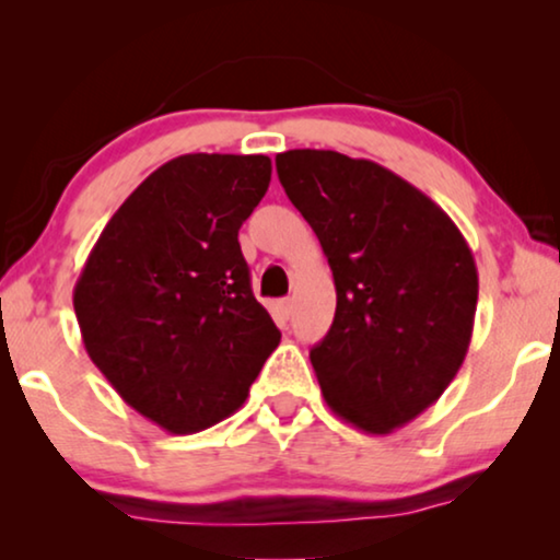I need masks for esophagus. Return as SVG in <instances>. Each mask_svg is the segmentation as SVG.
<instances>
[{
	"instance_id": "obj_1",
	"label": "esophagus",
	"mask_w": 560,
	"mask_h": 560,
	"mask_svg": "<svg viewBox=\"0 0 560 560\" xmlns=\"http://www.w3.org/2000/svg\"><path fill=\"white\" fill-rule=\"evenodd\" d=\"M275 313H278L280 320H288L290 313H293V303H290V301H278V303H275Z\"/></svg>"
}]
</instances>
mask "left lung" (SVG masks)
Segmentation results:
<instances>
[{"mask_svg": "<svg viewBox=\"0 0 560 560\" xmlns=\"http://www.w3.org/2000/svg\"><path fill=\"white\" fill-rule=\"evenodd\" d=\"M275 167L334 272V324L311 349L320 393L347 423L393 433L464 364L479 295L469 244L441 206L372 160L288 150Z\"/></svg>", "mask_w": 560, "mask_h": 560, "instance_id": "1", "label": "left lung"}]
</instances>
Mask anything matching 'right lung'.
Returning <instances> with one entry per match:
<instances>
[{
	"label": "right lung",
	"instance_id": "obj_1",
	"mask_svg": "<svg viewBox=\"0 0 560 560\" xmlns=\"http://www.w3.org/2000/svg\"><path fill=\"white\" fill-rule=\"evenodd\" d=\"M270 175L265 155L196 152L160 165L109 219L75 282L91 362L167 433L240 410L280 343L236 240Z\"/></svg>",
	"mask_w": 560,
	"mask_h": 560
}]
</instances>
